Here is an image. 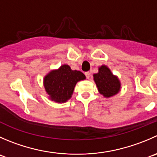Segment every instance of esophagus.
Masks as SVG:
<instances>
[{
	"instance_id": "esophagus-1",
	"label": "esophagus",
	"mask_w": 157,
	"mask_h": 157,
	"mask_svg": "<svg viewBox=\"0 0 157 157\" xmlns=\"http://www.w3.org/2000/svg\"><path fill=\"white\" fill-rule=\"evenodd\" d=\"M90 72H89V71H88V72H86L85 73V75H86V78L87 79H89L90 77Z\"/></svg>"
}]
</instances>
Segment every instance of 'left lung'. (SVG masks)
Returning a JSON list of instances; mask_svg holds the SVG:
<instances>
[{"label": "left lung", "mask_w": 157, "mask_h": 157, "mask_svg": "<svg viewBox=\"0 0 157 157\" xmlns=\"http://www.w3.org/2000/svg\"><path fill=\"white\" fill-rule=\"evenodd\" d=\"M93 76L99 93L106 98L113 97L121 91V83L119 78L113 74L106 65L99 67L98 73Z\"/></svg>", "instance_id": "obj_1"}]
</instances>
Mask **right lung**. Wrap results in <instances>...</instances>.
Returning a JSON list of instances; mask_svg holds the SVG:
<instances>
[{
  "mask_svg": "<svg viewBox=\"0 0 157 157\" xmlns=\"http://www.w3.org/2000/svg\"><path fill=\"white\" fill-rule=\"evenodd\" d=\"M86 79L79 71H73L67 64L52 70L44 78V87L48 98L57 103H63L71 98L77 82Z\"/></svg>",
  "mask_w": 157,
  "mask_h": 157,
  "instance_id": "add662e5",
  "label": "right lung"
}]
</instances>
